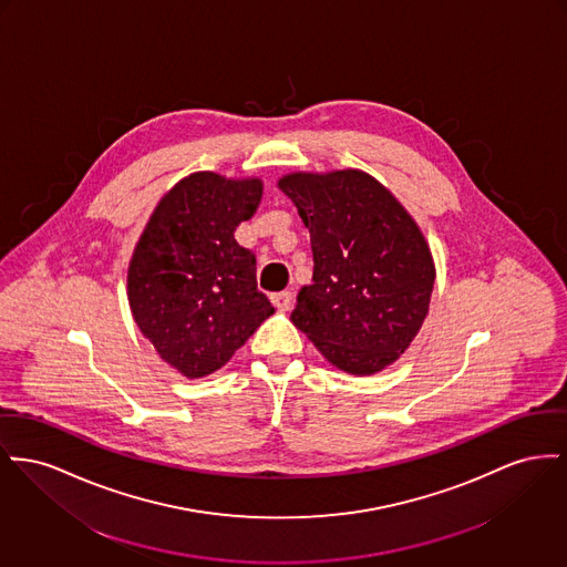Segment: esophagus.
<instances>
[{
	"mask_svg": "<svg viewBox=\"0 0 567 567\" xmlns=\"http://www.w3.org/2000/svg\"><path fill=\"white\" fill-rule=\"evenodd\" d=\"M271 303H274L278 310H291V306H293V296H291V291L274 293V296H271Z\"/></svg>",
	"mask_w": 567,
	"mask_h": 567,
	"instance_id": "esophagus-1",
	"label": "esophagus"
}]
</instances>
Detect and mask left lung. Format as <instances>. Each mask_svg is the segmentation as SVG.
Here are the masks:
<instances>
[{"mask_svg":"<svg viewBox=\"0 0 567 567\" xmlns=\"http://www.w3.org/2000/svg\"><path fill=\"white\" fill-rule=\"evenodd\" d=\"M278 188L296 203L315 261L293 326L349 374L394 364L420 332L433 293V255L420 227L358 168L289 173Z\"/></svg>","mask_w":567,"mask_h":567,"instance_id":"obj_1","label":"left lung"}]
</instances>
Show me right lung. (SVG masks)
Instances as JSON below:
<instances>
[{
  "label": "right lung",
  "mask_w": 567,
  "mask_h": 567,
  "mask_svg": "<svg viewBox=\"0 0 567 567\" xmlns=\"http://www.w3.org/2000/svg\"><path fill=\"white\" fill-rule=\"evenodd\" d=\"M264 195L257 177L199 171L156 205L134 246V321L168 367L199 379L225 367L274 312L257 289V259L235 241Z\"/></svg>",
  "instance_id": "add662e5"
}]
</instances>
